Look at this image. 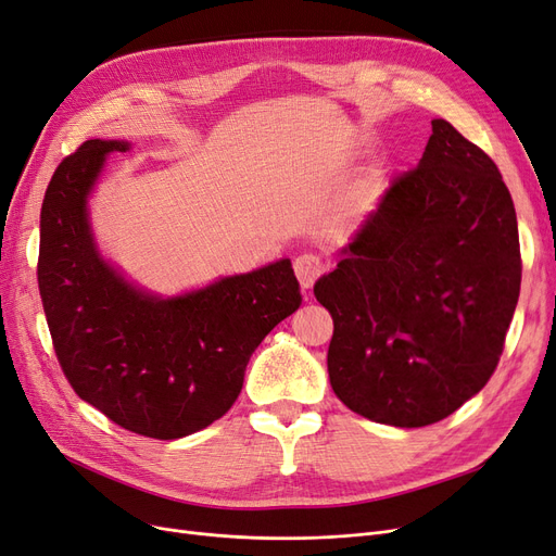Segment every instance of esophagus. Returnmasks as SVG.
I'll return each mask as SVG.
<instances>
[{
    "mask_svg": "<svg viewBox=\"0 0 556 556\" xmlns=\"http://www.w3.org/2000/svg\"><path fill=\"white\" fill-rule=\"evenodd\" d=\"M295 267V275L302 289H312L316 283V279L323 275V263L316 254H300L293 263Z\"/></svg>",
    "mask_w": 556,
    "mask_h": 556,
    "instance_id": "esophagus-1",
    "label": "esophagus"
}]
</instances>
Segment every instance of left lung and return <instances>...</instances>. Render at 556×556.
Listing matches in <instances>:
<instances>
[{"instance_id":"obj_1","label":"left lung","mask_w":556,"mask_h":556,"mask_svg":"<svg viewBox=\"0 0 556 556\" xmlns=\"http://www.w3.org/2000/svg\"><path fill=\"white\" fill-rule=\"evenodd\" d=\"M520 281L518 217L497 164L435 118L417 167L314 286L334 320V394L399 428L454 415L495 374Z\"/></svg>"}]
</instances>
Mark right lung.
Listing matches in <instances>:
<instances>
[{
    "label": "right lung",
    "mask_w": 556,
    "mask_h": 556,
    "mask_svg": "<svg viewBox=\"0 0 556 556\" xmlns=\"http://www.w3.org/2000/svg\"><path fill=\"white\" fill-rule=\"evenodd\" d=\"M89 139L61 160L40 208L38 291L52 345L75 394L130 433L192 435L229 413L252 353L302 302L289 258L155 298L100 258L87 199L108 153Z\"/></svg>",
    "instance_id": "obj_1"
}]
</instances>
